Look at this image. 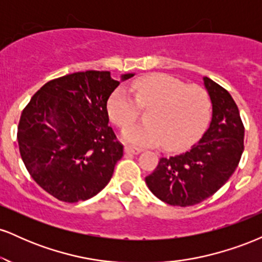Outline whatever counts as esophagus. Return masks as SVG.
<instances>
[{"mask_svg":"<svg viewBox=\"0 0 262 262\" xmlns=\"http://www.w3.org/2000/svg\"><path fill=\"white\" fill-rule=\"evenodd\" d=\"M124 151L127 152V154H133V155H138L140 154L141 150L138 149V148H133V146H129V145H125L124 146Z\"/></svg>","mask_w":262,"mask_h":262,"instance_id":"1","label":"esophagus"}]
</instances>
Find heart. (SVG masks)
<instances>
[{
	"instance_id": "obj_1",
	"label": "heart",
	"mask_w": 262,
	"mask_h": 262,
	"mask_svg": "<svg viewBox=\"0 0 262 262\" xmlns=\"http://www.w3.org/2000/svg\"><path fill=\"white\" fill-rule=\"evenodd\" d=\"M134 99L117 87L107 102V112L117 127L125 128L148 110L144 124L132 125L122 133L123 140L137 146L164 144L169 151L188 148L206 128L210 113L209 96L203 87L186 85L166 74H149L130 85Z\"/></svg>"
}]
</instances>
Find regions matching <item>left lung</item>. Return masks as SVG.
Masks as SVG:
<instances>
[{
  "mask_svg": "<svg viewBox=\"0 0 262 262\" xmlns=\"http://www.w3.org/2000/svg\"><path fill=\"white\" fill-rule=\"evenodd\" d=\"M212 121L197 144L183 154L161 158L146 186L162 202L188 207L214 194L233 175L244 150V125L227 90L203 77Z\"/></svg>",
  "mask_w": 262,
  "mask_h": 262,
  "instance_id": "1",
  "label": "left lung"
}]
</instances>
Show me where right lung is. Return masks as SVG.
I'll use <instances>...</instances> for the list:
<instances>
[{"label":"right lung","mask_w":262,"mask_h":262,"mask_svg":"<svg viewBox=\"0 0 262 262\" xmlns=\"http://www.w3.org/2000/svg\"><path fill=\"white\" fill-rule=\"evenodd\" d=\"M119 83L110 71L65 75L45 83L23 110L17 132L22 160L59 201H86L111 181L123 145L108 125L107 101Z\"/></svg>","instance_id":"right-lung-1"}]
</instances>
